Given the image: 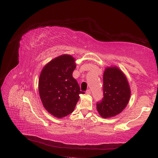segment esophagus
<instances>
[{"label":"esophagus","instance_id":"34e87169","mask_svg":"<svg viewBox=\"0 0 158 158\" xmlns=\"http://www.w3.org/2000/svg\"><path fill=\"white\" fill-rule=\"evenodd\" d=\"M86 94H87L89 95L90 94H91V91H90V89H87V91H86Z\"/></svg>","mask_w":158,"mask_h":158}]
</instances>
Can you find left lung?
<instances>
[{
  "instance_id": "obj_1",
  "label": "left lung",
  "mask_w": 158,
  "mask_h": 158,
  "mask_svg": "<svg viewBox=\"0 0 158 158\" xmlns=\"http://www.w3.org/2000/svg\"><path fill=\"white\" fill-rule=\"evenodd\" d=\"M126 77L116 66L106 68L103 75V98L96 108L103 118L118 115L126 108L130 97Z\"/></svg>"
}]
</instances>
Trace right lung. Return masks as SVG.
<instances>
[{
    "mask_svg": "<svg viewBox=\"0 0 158 158\" xmlns=\"http://www.w3.org/2000/svg\"><path fill=\"white\" fill-rule=\"evenodd\" d=\"M75 58L62 55L44 66L39 80V92L43 106L52 115L62 118L75 109L79 94H84L73 77Z\"/></svg>",
    "mask_w": 158,
    "mask_h": 158,
    "instance_id": "obj_1",
    "label": "right lung"
}]
</instances>
